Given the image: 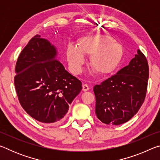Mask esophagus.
<instances>
[{
    "instance_id": "esophagus-1",
    "label": "esophagus",
    "mask_w": 160,
    "mask_h": 160,
    "mask_svg": "<svg viewBox=\"0 0 160 160\" xmlns=\"http://www.w3.org/2000/svg\"><path fill=\"white\" fill-rule=\"evenodd\" d=\"M89 89H90V88H89V86L87 85V84H84V85H82V90L83 91H88L89 90Z\"/></svg>"
}]
</instances>
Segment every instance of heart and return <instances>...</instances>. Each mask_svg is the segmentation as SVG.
Here are the masks:
<instances>
[{
	"mask_svg": "<svg viewBox=\"0 0 160 160\" xmlns=\"http://www.w3.org/2000/svg\"><path fill=\"white\" fill-rule=\"evenodd\" d=\"M78 48L70 44L66 56L70 70L80 73L85 63L84 55L90 56V65L97 73L107 75L120 65L123 55L122 46L109 35L97 34L82 37L78 42Z\"/></svg>",
	"mask_w": 160,
	"mask_h": 160,
	"instance_id": "b5f03b06",
	"label": "heart"
}]
</instances>
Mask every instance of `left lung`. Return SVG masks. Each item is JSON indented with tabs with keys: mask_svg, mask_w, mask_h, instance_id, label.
<instances>
[{
	"mask_svg": "<svg viewBox=\"0 0 160 160\" xmlns=\"http://www.w3.org/2000/svg\"><path fill=\"white\" fill-rule=\"evenodd\" d=\"M137 52L128 66L94 87L95 113L102 123L118 126L127 122L145 101L149 67L142 51Z\"/></svg>",
	"mask_w": 160,
	"mask_h": 160,
	"instance_id": "1",
	"label": "left lung"
}]
</instances>
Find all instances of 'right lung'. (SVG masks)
Listing matches in <instances>:
<instances>
[{
	"label": "right lung",
	"mask_w": 160,
	"mask_h": 160,
	"mask_svg": "<svg viewBox=\"0 0 160 160\" xmlns=\"http://www.w3.org/2000/svg\"><path fill=\"white\" fill-rule=\"evenodd\" d=\"M56 50L35 35L19 56L14 83L22 107L43 123H58L82 90V82L56 58Z\"/></svg>",
	"instance_id": "obj_1"
}]
</instances>
